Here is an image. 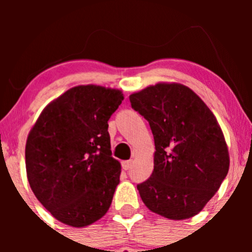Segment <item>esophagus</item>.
<instances>
[{
  "label": "esophagus",
  "instance_id": "obj_1",
  "mask_svg": "<svg viewBox=\"0 0 252 252\" xmlns=\"http://www.w3.org/2000/svg\"><path fill=\"white\" fill-rule=\"evenodd\" d=\"M122 167H123V169L128 171V169L131 167V161H123L122 162Z\"/></svg>",
  "mask_w": 252,
  "mask_h": 252
}]
</instances>
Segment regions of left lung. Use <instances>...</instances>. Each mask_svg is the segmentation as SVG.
<instances>
[{
  "label": "left lung",
  "instance_id": "obj_1",
  "mask_svg": "<svg viewBox=\"0 0 252 252\" xmlns=\"http://www.w3.org/2000/svg\"><path fill=\"white\" fill-rule=\"evenodd\" d=\"M149 122L154 171L138 185L145 206L172 220L201 212L229 169L224 135L212 111L179 83H157L129 96Z\"/></svg>",
  "mask_w": 252,
  "mask_h": 252
}]
</instances>
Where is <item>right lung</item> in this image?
<instances>
[{
	"label": "right lung",
	"instance_id": "obj_1",
	"mask_svg": "<svg viewBox=\"0 0 252 252\" xmlns=\"http://www.w3.org/2000/svg\"><path fill=\"white\" fill-rule=\"evenodd\" d=\"M123 100L118 89L74 86L51 101L30 129L28 182L42 206L64 224L88 227L110 208L121 163L112 157L107 122Z\"/></svg>",
	"mask_w": 252,
	"mask_h": 252
}]
</instances>
